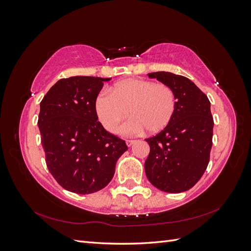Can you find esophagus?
Instances as JSON below:
<instances>
[{
    "label": "esophagus",
    "instance_id": "34e87169",
    "mask_svg": "<svg viewBox=\"0 0 251 251\" xmlns=\"http://www.w3.org/2000/svg\"><path fill=\"white\" fill-rule=\"evenodd\" d=\"M135 142H136L135 140H130V139L126 141V146H127V147H132Z\"/></svg>",
    "mask_w": 251,
    "mask_h": 251
}]
</instances>
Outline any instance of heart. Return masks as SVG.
<instances>
[{"instance_id":"b5f03b06","label":"heart","mask_w":251,"mask_h":251,"mask_svg":"<svg viewBox=\"0 0 251 251\" xmlns=\"http://www.w3.org/2000/svg\"><path fill=\"white\" fill-rule=\"evenodd\" d=\"M95 112L104 128L117 133L120 125L127 117H133L125 125L126 134H138L147 130L156 134L168 126L176 111V95L163 82L128 78L102 90L95 100Z\"/></svg>"}]
</instances>
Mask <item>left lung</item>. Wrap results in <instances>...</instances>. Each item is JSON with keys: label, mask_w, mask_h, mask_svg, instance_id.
Returning <instances> with one entry per match:
<instances>
[{"label": "left lung", "mask_w": 251, "mask_h": 251, "mask_svg": "<svg viewBox=\"0 0 251 251\" xmlns=\"http://www.w3.org/2000/svg\"><path fill=\"white\" fill-rule=\"evenodd\" d=\"M150 78L170 86L176 95V111L171 123L146 139L150 154L144 162L149 181L165 193L188 191L200 180L209 162L214 119L207 96L182 75L149 73Z\"/></svg>", "instance_id": "obj_1"}]
</instances>
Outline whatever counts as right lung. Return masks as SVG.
<instances>
[{
    "label": "right lung",
    "instance_id": "obj_1",
    "mask_svg": "<svg viewBox=\"0 0 251 251\" xmlns=\"http://www.w3.org/2000/svg\"><path fill=\"white\" fill-rule=\"evenodd\" d=\"M111 78L59 79L41 101L37 126L46 164L57 183L75 194L100 191L112 180L126 141L98 121L95 100Z\"/></svg>",
    "mask_w": 251,
    "mask_h": 251
}]
</instances>
